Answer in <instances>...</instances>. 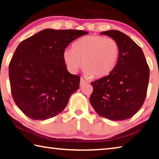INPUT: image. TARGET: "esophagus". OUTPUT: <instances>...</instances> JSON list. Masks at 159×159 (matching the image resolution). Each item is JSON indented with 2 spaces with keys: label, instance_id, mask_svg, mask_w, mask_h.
Here are the masks:
<instances>
[{
  "label": "esophagus",
  "instance_id": "obj_1",
  "mask_svg": "<svg viewBox=\"0 0 159 159\" xmlns=\"http://www.w3.org/2000/svg\"><path fill=\"white\" fill-rule=\"evenodd\" d=\"M86 83H87V81H86V80H85L84 79H82V78H81V79H80V85L82 86L83 85L86 84Z\"/></svg>",
  "mask_w": 159,
  "mask_h": 159
}]
</instances>
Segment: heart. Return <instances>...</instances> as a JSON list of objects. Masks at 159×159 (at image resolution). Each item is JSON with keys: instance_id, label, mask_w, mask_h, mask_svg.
I'll return each instance as SVG.
<instances>
[{"instance_id": "obj_1", "label": "heart", "mask_w": 159, "mask_h": 159, "mask_svg": "<svg viewBox=\"0 0 159 159\" xmlns=\"http://www.w3.org/2000/svg\"><path fill=\"white\" fill-rule=\"evenodd\" d=\"M119 53V44L113 38L89 35L75 42L71 49H66L63 59L72 73L76 72L83 64L86 77L102 78L115 70Z\"/></svg>"}]
</instances>
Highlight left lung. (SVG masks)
Returning a JSON list of instances; mask_svg holds the SVG:
<instances>
[{"instance_id": "obj_1", "label": "left lung", "mask_w": 159, "mask_h": 159, "mask_svg": "<svg viewBox=\"0 0 159 159\" xmlns=\"http://www.w3.org/2000/svg\"><path fill=\"white\" fill-rule=\"evenodd\" d=\"M116 40L120 53L115 70L92 82L89 102L98 115L111 120H125L136 113L145 102L149 68L141 48L119 30L100 33Z\"/></svg>"}]
</instances>
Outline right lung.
Returning <instances> with one entry per match:
<instances>
[{"label":"right lung","instance_id":"obj_1","mask_svg":"<svg viewBox=\"0 0 159 159\" xmlns=\"http://www.w3.org/2000/svg\"><path fill=\"white\" fill-rule=\"evenodd\" d=\"M88 34L79 30L44 29L22 41L9 65L14 102L34 120L56 116L79 88L80 77L67 71L63 53L78 37Z\"/></svg>","mask_w":159,"mask_h":159}]
</instances>
